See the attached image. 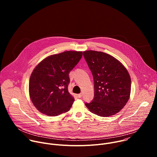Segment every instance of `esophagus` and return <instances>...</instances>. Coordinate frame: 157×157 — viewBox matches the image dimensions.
Returning a JSON list of instances; mask_svg holds the SVG:
<instances>
[{
	"label": "esophagus",
	"instance_id": "1",
	"mask_svg": "<svg viewBox=\"0 0 157 157\" xmlns=\"http://www.w3.org/2000/svg\"><path fill=\"white\" fill-rule=\"evenodd\" d=\"M82 93H80V94H78V97L79 98H82Z\"/></svg>",
	"mask_w": 157,
	"mask_h": 157
}]
</instances>
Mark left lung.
<instances>
[{
    "label": "left lung",
    "mask_w": 157,
    "mask_h": 157,
    "mask_svg": "<svg viewBox=\"0 0 157 157\" xmlns=\"http://www.w3.org/2000/svg\"><path fill=\"white\" fill-rule=\"evenodd\" d=\"M93 79L94 97L85 103L89 111L101 117L113 116L125 106L131 90L130 76L124 66L113 56L93 50L83 52Z\"/></svg>",
    "instance_id": "obj_1"
}]
</instances>
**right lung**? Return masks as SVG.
Listing matches in <instances>:
<instances>
[{
    "label": "right lung",
    "instance_id": "1",
    "mask_svg": "<svg viewBox=\"0 0 157 157\" xmlns=\"http://www.w3.org/2000/svg\"><path fill=\"white\" fill-rule=\"evenodd\" d=\"M82 56V52L66 51L48 56L35 67L30 78L29 94L41 113L57 116L70 109L75 99L68 90L69 73Z\"/></svg>",
    "mask_w": 157,
    "mask_h": 157
}]
</instances>
